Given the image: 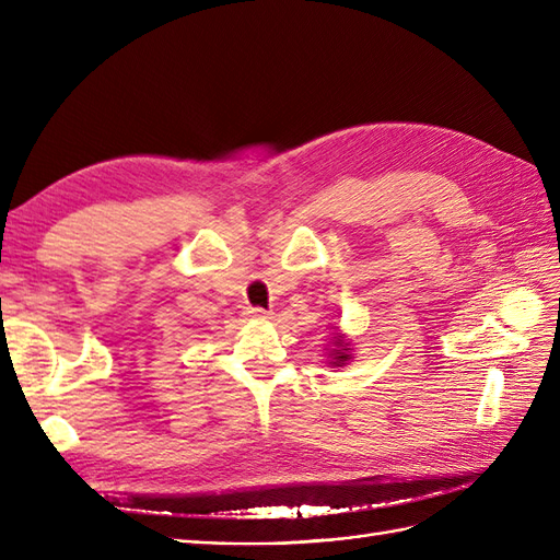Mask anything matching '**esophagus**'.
Here are the masks:
<instances>
[{"instance_id":"34e87169","label":"esophagus","mask_w":560,"mask_h":560,"mask_svg":"<svg viewBox=\"0 0 560 560\" xmlns=\"http://www.w3.org/2000/svg\"><path fill=\"white\" fill-rule=\"evenodd\" d=\"M247 315H249V317H257V319H268V317H270V311H266V308H261V306H249V308H247Z\"/></svg>"}]
</instances>
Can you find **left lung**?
I'll return each instance as SVG.
<instances>
[{"label":"left lung","mask_w":560,"mask_h":560,"mask_svg":"<svg viewBox=\"0 0 560 560\" xmlns=\"http://www.w3.org/2000/svg\"><path fill=\"white\" fill-rule=\"evenodd\" d=\"M336 343H338V346H341V338H336ZM348 350H350V348H343V350H338V352H336V358H334V360H336V362H334L336 366H338V364H341V362H346V360L350 358V354H346Z\"/></svg>","instance_id":"8db88e82"}]
</instances>
